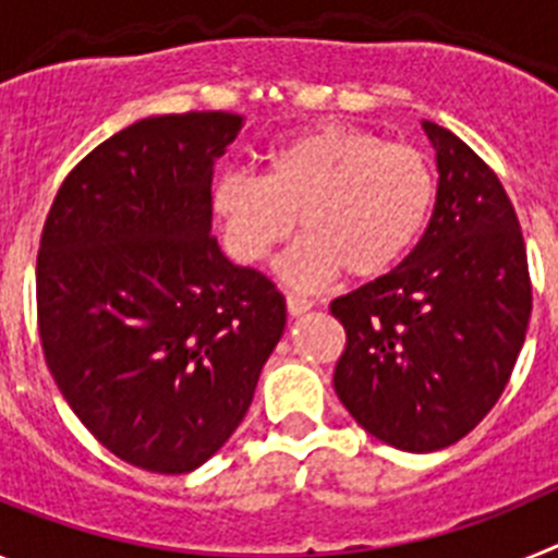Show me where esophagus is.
<instances>
[{
    "label": "esophagus",
    "instance_id": "obj_1",
    "mask_svg": "<svg viewBox=\"0 0 558 558\" xmlns=\"http://www.w3.org/2000/svg\"><path fill=\"white\" fill-rule=\"evenodd\" d=\"M307 310H313V302H310V299H304V295H295V293L288 295V313L290 315H304Z\"/></svg>",
    "mask_w": 558,
    "mask_h": 558
}]
</instances>
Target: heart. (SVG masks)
Returning <instances> with one entry per match:
<instances>
[{"mask_svg": "<svg viewBox=\"0 0 558 558\" xmlns=\"http://www.w3.org/2000/svg\"><path fill=\"white\" fill-rule=\"evenodd\" d=\"M433 204L425 153L340 122L270 147L263 179L223 172L211 186L226 248L240 263H263L299 218L304 234L279 265L295 288H322L340 268L352 279L383 276L418 243Z\"/></svg>", "mask_w": 558, "mask_h": 558, "instance_id": "obj_1", "label": "heart"}]
</instances>
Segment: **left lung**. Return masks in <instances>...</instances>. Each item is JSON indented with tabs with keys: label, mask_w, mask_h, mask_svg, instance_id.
I'll use <instances>...</instances> for the list:
<instances>
[{
	"label": "left lung",
	"mask_w": 558,
	"mask_h": 558,
	"mask_svg": "<svg viewBox=\"0 0 558 558\" xmlns=\"http://www.w3.org/2000/svg\"><path fill=\"white\" fill-rule=\"evenodd\" d=\"M422 128L438 165L425 234L391 274L329 304L347 329L335 393L363 430L405 452L481 425L531 318L529 256L500 179L452 131Z\"/></svg>",
	"instance_id": "obj_1"
}]
</instances>
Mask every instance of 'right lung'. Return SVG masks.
<instances>
[{
    "label": "right lung",
    "instance_id": "right-lung-1",
    "mask_svg": "<svg viewBox=\"0 0 558 558\" xmlns=\"http://www.w3.org/2000/svg\"><path fill=\"white\" fill-rule=\"evenodd\" d=\"M226 111L147 117L58 190L36 263L38 335L63 399L122 461L184 475L243 422L288 322L268 276L211 236Z\"/></svg>",
    "mask_w": 558,
    "mask_h": 558
}]
</instances>
